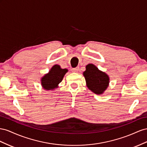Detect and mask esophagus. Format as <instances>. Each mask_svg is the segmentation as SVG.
<instances>
[{
	"mask_svg": "<svg viewBox=\"0 0 147 147\" xmlns=\"http://www.w3.org/2000/svg\"><path fill=\"white\" fill-rule=\"evenodd\" d=\"M79 67H76V68H73L72 69V71L73 72H74V73H77V72H78V71H79Z\"/></svg>",
	"mask_w": 147,
	"mask_h": 147,
	"instance_id": "obj_1",
	"label": "esophagus"
}]
</instances>
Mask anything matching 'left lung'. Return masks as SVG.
<instances>
[{
    "label": "left lung",
    "instance_id": "8db88e82",
    "mask_svg": "<svg viewBox=\"0 0 147 147\" xmlns=\"http://www.w3.org/2000/svg\"><path fill=\"white\" fill-rule=\"evenodd\" d=\"M86 86L94 94L102 95L107 90L110 83V78L103 71L98 69L94 64H88L83 72Z\"/></svg>",
    "mask_w": 147,
    "mask_h": 147
}]
</instances>
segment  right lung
Wrapping results in <instances>:
<instances>
[{
  "label": "right lung",
  "instance_id": "add662e5",
  "mask_svg": "<svg viewBox=\"0 0 147 147\" xmlns=\"http://www.w3.org/2000/svg\"><path fill=\"white\" fill-rule=\"evenodd\" d=\"M67 69H62L58 65H53L49 73L41 78L40 84L45 90H53L58 87L65 74L68 72Z\"/></svg>",
  "mask_w": 147,
  "mask_h": 147
}]
</instances>
